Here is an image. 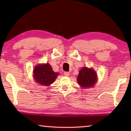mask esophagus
<instances>
[{"label":"esophagus","instance_id":"34e87169","mask_svg":"<svg viewBox=\"0 0 131 131\" xmlns=\"http://www.w3.org/2000/svg\"><path fill=\"white\" fill-rule=\"evenodd\" d=\"M64 75H65V76H70V73L69 72H64Z\"/></svg>","mask_w":131,"mask_h":131}]
</instances>
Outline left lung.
<instances>
[{
	"label": "left lung",
	"instance_id": "8db88e82",
	"mask_svg": "<svg viewBox=\"0 0 131 131\" xmlns=\"http://www.w3.org/2000/svg\"><path fill=\"white\" fill-rule=\"evenodd\" d=\"M77 80L81 87H92L97 81L96 73L92 68L84 67L80 70Z\"/></svg>",
	"mask_w": 131,
	"mask_h": 131
}]
</instances>
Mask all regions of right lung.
<instances>
[{
	"label": "right lung",
	"mask_w": 131,
	"mask_h": 131,
	"mask_svg": "<svg viewBox=\"0 0 131 131\" xmlns=\"http://www.w3.org/2000/svg\"><path fill=\"white\" fill-rule=\"evenodd\" d=\"M58 73L54 72L49 63L39 64L34 69V77L35 80L43 85L49 86L54 82Z\"/></svg>",
	"instance_id": "add662e5"
}]
</instances>
